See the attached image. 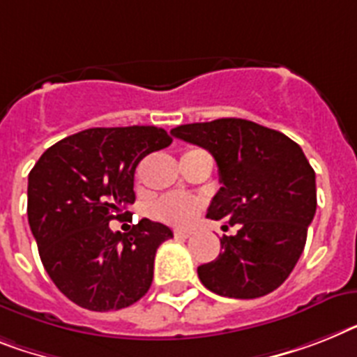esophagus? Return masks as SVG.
I'll list each match as a JSON object with an SVG mask.
<instances>
[{
    "instance_id": "obj_1",
    "label": "esophagus",
    "mask_w": 357,
    "mask_h": 357,
    "mask_svg": "<svg viewBox=\"0 0 357 357\" xmlns=\"http://www.w3.org/2000/svg\"><path fill=\"white\" fill-rule=\"evenodd\" d=\"M175 237L188 238V237H191V231L190 229H175Z\"/></svg>"
}]
</instances>
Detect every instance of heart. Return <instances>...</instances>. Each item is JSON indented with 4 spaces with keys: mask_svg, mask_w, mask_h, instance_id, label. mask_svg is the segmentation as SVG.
Instances as JSON below:
<instances>
[{
    "mask_svg": "<svg viewBox=\"0 0 357 357\" xmlns=\"http://www.w3.org/2000/svg\"><path fill=\"white\" fill-rule=\"evenodd\" d=\"M200 208H202V200L199 197L185 195V193H169V195L160 197L153 204L151 213L167 225L188 226L195 220Z\"/></svg>",
    "mask_w": 357,
    "mask_h": 357,
    "instance_id": "heart-1",
    "label": "heart"
}]
</instances>
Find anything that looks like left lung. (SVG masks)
<instances>
[{"mask_svg":"<svg viewBox=\"0 0 357 357\" xmlns=\"http://www.w3.org/2000/svg\"><path fill=\"white\" fill-rule=\"evenodd\" d=\"M172 135L213 155L222 188L206 217L238 226L220 238L219 257L197 268L200 282L235 299L281 287L305 250L317 206L316 173L301 147L243 119L185 123Z\"/></svg>","mask_w":357,"mask_h":357,"instance_id":"8db88e82","label":"left lung"}]
</instances>
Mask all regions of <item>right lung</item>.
<instances>
[{
  "instance_id": "right-lung-1",
  "label": "right lung",
  "mask_w": 357,
  "mask_h": 357,
  "mask_svg": "<svg viewBox=\"0 0 357 357\" xmlns=\"http://www.w3.org/2000/svg\"><path fill=\"white\" fill-rule=\"evenodd\" d=\"M173 138L155 126L93 128L51 146L29 173L26 215L45 272L82 308L120 310L153 281L155 253L173 231L142 219L109 228L135 202V169Z\"/></svg>"
}]
</instances>
